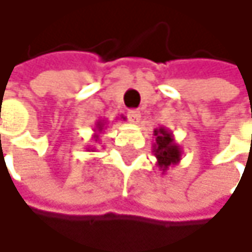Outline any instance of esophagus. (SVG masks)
<instances>
[{
  "label": "esophagus",
  "instance_id": "34e87169",
  "mask_svg": "<svg viewBox=\"0 0 252 252\" xmlns=\"http://www.w3.org/2000/svg\"><path fill=\"white\" fill-rule=\"evenodd\" d=\"M128 120H129V123H132V124H137L138 121H140V112L138 111H135V109H132V111H128Z\"/></svg>",
  "mask_w": 252,
  "mask_h": 252
}]
</instances>
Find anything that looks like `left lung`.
I'll return each mask as SVG.
<instances>
[{
	"label": "left lung",
	"mask_w": 252,
	"mask_h": 252,
	"mask_svg": "<svg viewBox=\"0 0 252 252\" xmlns=\"http://www.w3.org/2000/svg\"><path fill=\"white\" fill-rule=\"evenodd\" d=\"M155 143L153 153L158 159V166L162 171V175L174 165H178L182 156V150L174 138L172 131L165 126H159L153 131Z\"/></svg>",
	"instance_id": "1"
}]
</instances>
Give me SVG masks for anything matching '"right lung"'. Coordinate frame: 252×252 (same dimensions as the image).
Instances as JSON below:
<instances>
[{"mask_svg": "<svg viewBox=\"0 0 252 252\" xmlns=\"http://www.w3.org/2000/svg\"><path fill=\"white\" fill-rule=\"evenodd\" d=\"M106 123H108V121H105V120H99V121H96L94 128H93V131H94V134H93L94 141H99V137H100L102 131L106 128ZM87 152H94V150H93V149H90V147H87Z\"/></svg>", "mask_w": 252, "mask_h": 252, "instance_id": "obj_1", "label": "right lung"}]
</instances>
